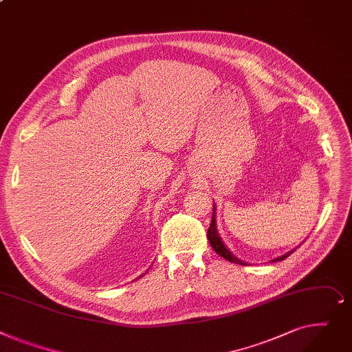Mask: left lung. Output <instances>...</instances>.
I'll return each mask as SVG.
<instances>
[{
    "label": "left lung",
    "instance_id": "obj_1",
    "mask_svg": "<svg viewBox=\"0 0 352 352\" xmlns=\"http://www.w3.org/2000/svg\"><path fill=\"white\" fill-rule=\"evenodd\" d=\"M208 239H209V241H210V245L213 247V250H214L219 256H221L223 258H226L227 261H230V263H237V264H241V265H247L244 261L239 260V258H237V257H234L229 250H227V249H226V245H224V244H223V241H221V239L219 237V234H217V232H216V214H214V206H213L212 223H210V227H209V230H208ZM293 252H294V250H293ZM293 252H290V253H285L284 256L277 257L274 261H281V260H284L285 257L290 256Z\"/></svg>",
    "mask_w": 352,
    "mask_h": 352
}]
</instances>
